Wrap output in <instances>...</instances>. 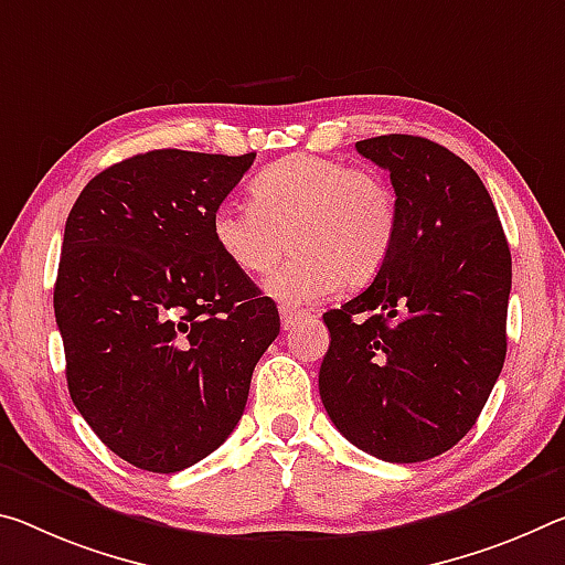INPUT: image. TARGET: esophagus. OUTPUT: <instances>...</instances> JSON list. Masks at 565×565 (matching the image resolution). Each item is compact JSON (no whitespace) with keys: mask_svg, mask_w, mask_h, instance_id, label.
Segmentation results:
<instances>
[{"mask_svg":"<svg viewBox=\"0 0 565 565\" xmlns=\"http://www.w3.org/2000/svg\"><path fill=\"white\" fill-rule=\"evenodd\" d=\"M303 319V311L297 309H289V307H281V327L284 329H291L297 321Z\"/></svg>","mask_w":565,"mask_h":565,"instance_id":"1","label":"esophagus"}]
</instances>
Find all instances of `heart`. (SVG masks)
<instances>
[{
    "instance_id": "1",
    "label": "heart",
    "mask_w": 565,
    "mask_h": 565,
    "mask_svg": "<svg viewBox=\"0 0 565 565\" xmlns=\"http://www.w3.org/2000/svg\"><path fill=\"white\" fill-rule=\"evenodd\" d=\"M254 203L226 201L213 213V238L244 274L264 276L266 291L284 303L324 299L342 281L377 279L399 234L392 185L372 170L334 158L289 156L264 168L250 183Z\"/></svg>"
}]
</instances>
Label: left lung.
I'll return each mask as SVG.
<instances>
[{
	"instance_id": "obj_1",
	"label": "left lung",
	"mask_w": 565,
	"mask_h": 565,
	"mask_svg": "<svg viewBox=\"0 0 565 565\" xmlns=\"http://www.w3.org/2000/svg\"><path fill=\"white\" fill-rule=\"evenodd\" d=\"M356 150L390 170L399 234L377 279L324 315L319 395L360 450L423 462L470 433L495 387L513 264L490 193L462 158L397 132Z\"/></svg>"
}]
</instances>
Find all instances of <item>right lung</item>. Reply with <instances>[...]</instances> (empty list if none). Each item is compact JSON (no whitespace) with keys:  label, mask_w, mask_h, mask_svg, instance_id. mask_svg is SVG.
Returning <instances> with one entry per match:
<instances>
[{"label":"right lung","mask_w":565,"mask_h":565,"mask_svg":"<svg viewBox=\"0 0 565 565\" xmlns=\"http://www.w3.org/2000/svg\"><path fill=\"white\" fill-rule=\"evenodd\" d=\"M254 158L132 156L97 173L67 216L55 319L70 397L140 470H185L223 445L279 334L276 303L213 238V213Z\"/></svg>","instance_id":"obj_1"}]
</instances>
